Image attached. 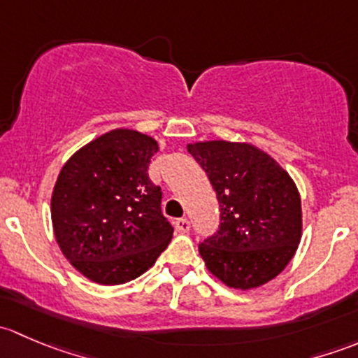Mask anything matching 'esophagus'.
I'll use <instances>...</instances> for the list:
<instances>
[{
    "label": "esophagus",
    "instance_id": "esophagus-1",
    "mask_svg": "<svg viewBox=\"0 0 358 358\" xmlns=\"http://www.w3.org/2000/svg\"><path fill=\"white\" fill-rule=\"evenodd\" d=\"M175 229L178 230V232H183V234L189 232V230H190V222L187 218H178L175 222Z\"/></svg>",
    "mask_w": 358,
    "mask_h": 358
}]
</instances>
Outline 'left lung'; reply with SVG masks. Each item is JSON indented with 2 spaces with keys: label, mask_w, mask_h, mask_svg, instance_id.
Wrapping results in <instances>:
<instances>
[{
  "label": "left lung",
  "mask_w": 358,
  "mask_h": 358,
  "mask_svg": "<svg viewBox=\"0 0 358 358\" xmlns=\"http://www.w3.org/2000/svg\"><path fill=\"white\" fill-rule=\"evenodd\" d=\"M220 202V227L199 244L209 272L234 289L279 275L301 241V199L286 169L251 143L187 145Z\"/></svg>",
  "instance_id": "obj_1"
}]
</instances>
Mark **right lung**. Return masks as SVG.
<instances>
[{
  "mask_svg": "<svg viewBox=\"0 0 358 358\" xmlns=\"http://www.w3.org/2000/svg\"><path fill=\"white\" fill-rule=\"evenodd\" d=\"M156 140L117 128L64 164L52 194V223L64 256L86 279L117 286L142 275L173 237L161 187L149 178Z\"/></svg>",
  "mask_w": 358,
  "mask_h": 358,
  "instance_id": "obj_1",
  "label": "right lung"
}]
</instances>
